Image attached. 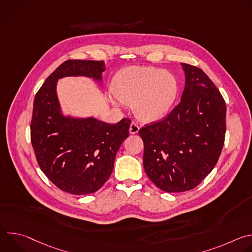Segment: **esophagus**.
Listing matches in <instances>:
<instances>
[{
    "label": "esophagus",
    "mask_w": 252,
    "mask_h": 252,
    "mask_svg": "<svg viewBox=\"0 0 252 252\" xmlns=\"http://www.w3.org/2000/svg\"><path fill=\"white\" fill-rule=\"evenodd\" d=\"M138 130H139V126H138L136 123L132 122V123L130 124V126H129V132H130L131 134H135V133L138 132Z\"/></svg>",
    "instance_id": "obj_1"
}]
</instances>
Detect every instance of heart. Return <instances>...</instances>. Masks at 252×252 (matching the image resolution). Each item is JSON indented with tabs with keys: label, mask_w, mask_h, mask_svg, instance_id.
<instances>
[{
	"label": "heart",
	"mask_w": 252,
	"mask_h": 252,
	"mask_svg": "<svg viewBox=\"0 0 252 252\" xmlns=\"http://www.w3.org/2000/svg\"><path fill=\"white\" fill-rule=\"evenodd\" d=\"M113 104H133L136 117L143 122L163 118L176 97L177 85L168 71L153 66H130L117 76L113 84Z\"/></svg>",
	"instance_id": "1"
}]
</instances>
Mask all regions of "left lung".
Segmentation results:
<instances>
[{
    "label": "left lung",
    "instance_id": "left-lung-1",
    "mask_svg": "<svg viewBox=\"0 0 252 252\" xmlns=\"http://www.w3.org/2000/svg\"><path fill=\"white\" fill-rule=\"evenodd\" d=\"M186 87L179 102L162 121L139 129L143 167L166 192L188 191L213 169L226 130V104L212 81L194 65L182 63Z\"/></svg>",
    "mask_w": 252,
    "mask_h": 252
}]
</instances>
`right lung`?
Masks as SVG:
<instances>
[{"label":"right lung","mask_w":252,"mask_h":252,"mask_svg":"<svg viewBox=\"0 0 252 252\" xmlns=\"http://www.w3.org/2000/svg\"><path fill=\"white\" fill-rule=\"evenodd\" d=\"M102 61L68 60L56 68L34 96L31 140L42 171L60 189L76 195L98 190L112 174L115 158L128 136L130 120L110 125L94 118L62 115L57 83L85 76L101 82Z\"/></svg>","instance_id":"add662e5"}]
</instances>
